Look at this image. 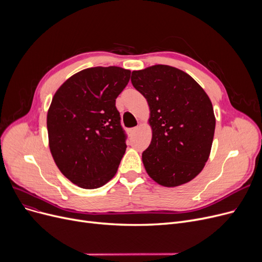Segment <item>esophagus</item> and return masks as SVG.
Segmentation results:
<instances>
[{"instance_id":"1","label":"esophagus","mask_w":262,"mask_h":262,"mask_svg":"<svg viewBox=\"0 0 262 262\" xmlns=\"http://www.w3.org/2000/svg\"><path fill=\"white\" fill-rule=\"evenodd\" d=\"M137 130H138V127H133V128L128 129V134H129V136H130V137H132V136H134V135L137 133Z\"/></svg>"}]
</instances>
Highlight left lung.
Here are the masks:
<instances>
[{"label":"left lung","instance_id":"obj_1","mask_svg":"<svg viewBox=\"0 0 262 262\" xmlns=\"http://www.w3.org/2000/svg\"><path fill=\"white\" fill-rule=\"evenodd\" d=\"M132 84L150 112L152 141L142 153L146 173L164 187L192 181L211 150L215 117L209 96L189 74L166 64L133 71Z\"/></svg>","mask_w":262,"mask_h":262}]
</instances>
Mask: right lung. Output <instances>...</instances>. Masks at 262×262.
Masks as SVG:
<instances>
[{
  "instance_id": "add662e5",
  "label": "right lung",
  "mask_w": 262,
  "mask_h": 262,
  "mask_svg": "<svg viewBox=\"0 0 262 262\" xmlns=\"http://www.w3.org/2000/svg\"><path fill=\"white\" fill-rule=\"evenodd\" d=\"M129 77L130 71L120 67L89 68L68 78L53 96L47 117L51 154L80 188L104 186L125 154L116 99Z\"/></svg>"
}]
</instances>
